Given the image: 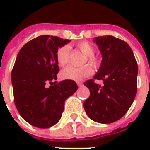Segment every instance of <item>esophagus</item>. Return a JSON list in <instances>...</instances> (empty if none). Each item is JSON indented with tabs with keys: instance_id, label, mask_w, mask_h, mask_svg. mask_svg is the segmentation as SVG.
I'll return each mask as SVG.
<instances>
[{
	"instance_id": "1",
	"label": "esophagus",
	"mask_w": 150,
	"mask_h": 150,
	"mask_svg": "<svg viewBox=\"0 0 150 150\" xmlns=\"http://www.w3.org/2000/svg\"><path fill=\"white\" fill-rule=\"evenodd\" d=\"M76 83H77V85H78L79 87H80V86H82V85H83V83L80 81H77L76 82Z\"/></svg>"
}]
</instances>
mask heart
<instances>
[{
	"mask_svg": "<svg viewBox=\"0 0 150 150\" xmlns=\"http://www.w3.org/2000/svg\"><path fill=\"white\" fill-rule=\"evenodd\" d=\"M78 48L82 54L86 57L83 62H88L89 64L94 67L98 66L97 59L94 57V49L87 42H83L77 44ZM70 51L71 48L67 45L61 46L56 53V60L60 67H64L69 62V57H70ZM93 73V69L90 66L83 65L79 67H75L72 66H69L62 70L60 73L61 78L63 79H70V80H75V81H80L88 76H90Z\"/></svg>",
	"mask_w": 150,
	"mask_h": 150,
	"instance_id": "b5f03b06",
	"label": "heart"
}]
</instances>
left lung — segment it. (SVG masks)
I'll list each match as a JSON object with an SVG mask.
<instances>
[{"label": "left lung", "mask_w": 150, "mask_h": 150, "mask_svg": "<svg viewBox=\"0 0 150 150\" xmlns=\"http://www.w3.org/2000/svg\"><path fill=\"white\" fill-rule=\"evenodd\" d=\"M102 55L100 67L94 79L84 83L90 96L83 103L85 112L96 122L110 124L125 116L137 93L138 67L131 47L125 41L107 35L94 38Z\"/></svg>", "instance_id": "left-lung-1"}]
</instances>
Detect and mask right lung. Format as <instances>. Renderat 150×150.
Masks as SVG:
<instances>
[{"label": "right lung", "instance_id": "right-lung-1", "mask_svg": "<svg viewBox=\"0 0 150 150\" xmlns=\"http://www.w3.org/2000/svg\"><path fill=\"white\" fill-rule=\"evenodd\" d=\"M70 42L42 35L25 44L17 56L11 74L15 105L21 117L34 127L46 129L59 122L66 100L78 89L74 80L53 82L59 71L57 50Z\"/></svg>", "mask_w": 150, "mask_h": 150}]
</instances>
